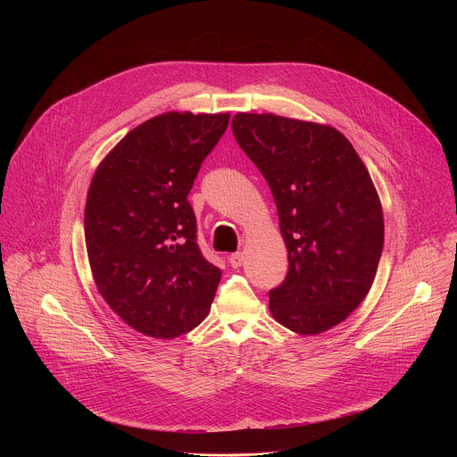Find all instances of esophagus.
<instances>
[{
    "label": "esophagus",
    "instance_id": "34e87169",
    "mask_svg": "<svg viewBox=\"0 0 457 457\" xmlns=\"http://www.w3.org/2000/svg\"><path fill=\"white\" fill-rule=\"evenodd\" d=\"M228 260H229L231 268H240L244 264V254L242 253H233V254L228 256Z\"/></svg>",
    "mask_w": 457,
    "mask_h": 457
}]
</instances>
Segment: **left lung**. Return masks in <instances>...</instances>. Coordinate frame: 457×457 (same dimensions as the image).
I'll return each instance as SVG.
<instances>
[{
  "label": "left lung",
  "mask_w": 457,
  "mask_h": 457,
  "mask_svg": "<svg viewBox=\"0 0 457 457\" xmlns=\"http://www.w3.org/2000/svg\"><path fill=\"white\" fill-rule=\"evenodd\" d=\"M231 128L270 184L287 247L270 309L298 335L328 331L361 303L379 264L383 213L370 175L331 126L237 113Z\"/></svg>",
  "instance_id": "8db88e82"
}]
</instances>
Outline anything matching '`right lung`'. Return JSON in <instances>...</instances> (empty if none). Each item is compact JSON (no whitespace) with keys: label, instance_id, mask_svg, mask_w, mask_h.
<instances>
[{"label":"right lung","instance_id":"right-lung-1","mask_svg":"<svg viewBox=\"0 0 457 457\" xmlns=\"http://www.w3.org/2000/svg\"><path fill=\"white\" fill-rule=\"evenodd\" d=\"M229 113L168 112L124 136L92 179L85 240L96 286L136 331L177 338L206 318L222 271L197 244L187 193Z\"/></svg>","mask_w":457,"mask_h":457}]
</instances>
